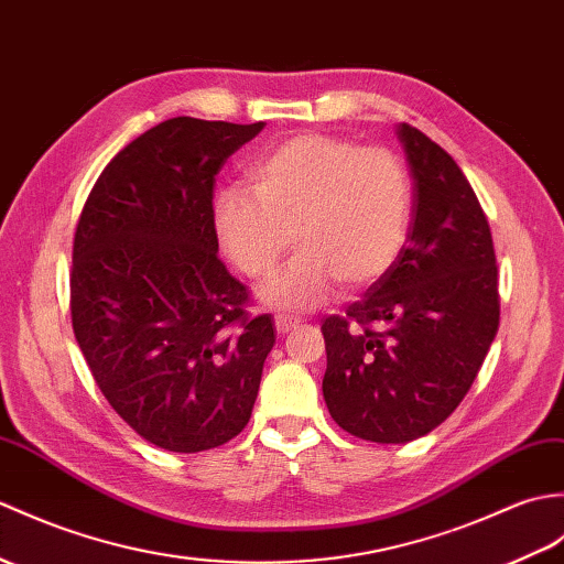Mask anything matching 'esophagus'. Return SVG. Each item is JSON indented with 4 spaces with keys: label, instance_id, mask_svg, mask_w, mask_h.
<instances>
[{
    "label": "esophagus",
    "instance_id": "1",
    "mask_svg": "<svg viewBox=\"0 0 564 564\" xmlns=\"http://www.w3.org/2000/svg\"><path fill=\"white\" fill-rule=\"evenodd\" d=\"M273 322H276V332L279 334H288L291 329H295V326L303 322L297 317V314H288V312H279L276 317H273Z\"/></svg>",
    "mask_w": 564,
    "mask_h": 564
}]
</instances>
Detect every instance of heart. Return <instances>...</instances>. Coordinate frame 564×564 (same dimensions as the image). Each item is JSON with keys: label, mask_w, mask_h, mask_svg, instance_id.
Listing matches in <instances>:
<instances>
[{"label": "heart", "mask_w": 564, "mask_h": 564, "mask_svg": "<svg viewBox=\"0 0 564 564\" xmlns=\"http://www.w3.org/2000/svg\"><path fill=\"white\" fill-rule=\"evenodd\" d=\"M247 177L252 192L226 187L214 196V230L254 281L269 279L295 245L300 257L264 293L276 307L310 310L334 283L344 293L372 285L409 238L413 187L389 149L297 134L269 149Z\"/></svg>", "instance_id": "heart-1"}]
</instances>
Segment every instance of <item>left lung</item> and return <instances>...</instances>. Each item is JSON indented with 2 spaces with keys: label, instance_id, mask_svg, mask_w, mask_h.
<instances>
[{
  "label": "left lung",
  "instance_id": "obj_1",
  "mask_svg": "<svg viewBox=\"0 0 564 564\" xmlns=\"http://www.w3.org/2000/svg\"><path fill=\"white\" fill-rule=\"evenodd\" d=\"M413 173L403 250L346 314L322 324L324 401L350 435L403 444L464 401L500 326L488 218L452 155L399 124Z\"/></svg>",
  "mask_w": 564,
  "mask_h": 564
}]
</instances>
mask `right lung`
<instances>
[{"mask_svg": "<svg viewBox=\"0 0 564 564\" xmlns=\"http://www.w3.org/2000/svg\"><path fill=\"white\" fill-rule=\"evenodd\" d=\"M264 122L173 117L105 165L78 216L74 336L117 415L155 447H220L250 423L271 314L218 259L214 187Z\"/></svg>", "mask_w": 564, "mask_h": 564, "instance_id": "add662e5", "label": "right lung"}]
</instances>
